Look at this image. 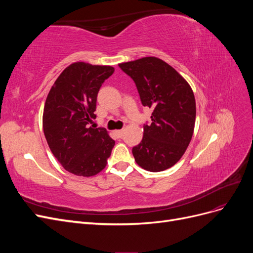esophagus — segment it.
<instances>
[{"label": "esophagus", "mask_w": 253, "mask_h": 253, "mask_svg": "<svg viewBox=\"0 0 253 253\" xmlns=\"http://www.w3.org/2000/svg\"><path fill=\"white\" fill-rule=\"evenodd\" d=\"M115 134H116V136L118 137V138H121L122 135H124V129H119V131L115 132Z\"/></svg>", "instance_id": "34e87169"}]
</instances>
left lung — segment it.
Returning <instances> with one entry per match:
<instances>
[{
  "mask_svg": "<svg viewBox=\"0 0 253 253\" xmlns=\"http://www.w3.org/2000/svg\"><path fill=\"white\" fill-rule=\"evenodd\" d=\"M133 79L143 106L153 109L152 122L143 126V137L132 149L137 165L150 172L174 166L192 138L196 106L188 82L165 61L145 57L119 64Z\"/></svg>",
  "mask_w": 253,
  "mask_h": 253,
  "instance_id": "8db88e82",
  "label": "left lung"
}]
</instances>
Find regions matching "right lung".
<instances>
[{
	"mask_svg": "<svg viewBox=\"0 0 253 253\" xmlns=\"http://www.w3.org/2000/svg\"><path fill=\"white\" fill-rule=\"evenodd\" d=\"M113 73L112 66L73 63L49 90L43 131L53 156L70 173L89 177L108 164L115 141L104 127L91 124L98 91Z\"/></svg>",
	"mask_w": 253,
	"mask_h": 253,
	"instance_id": "1",
	"label": "right lung"
}]
</instances>
